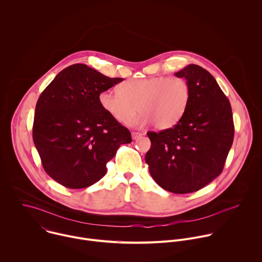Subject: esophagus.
<instances>
[{
    "label": "esophagus",
    "instance_id": "34e87169",
    "mask_svg": "<svg viewBox=\"0 0 262 262\" xmlns=\"http://www.w3.org/2000/svg\"><path fill=\"white\" fill-rule=\"evenodd\" d=\"M144 134H142V133H138V132H133L132 133V138L134 139V140H137V139H139L140 137H142Z\"/></svg>",
    "mask_w": 262,
    "mask_h": 262
}]
</instances>
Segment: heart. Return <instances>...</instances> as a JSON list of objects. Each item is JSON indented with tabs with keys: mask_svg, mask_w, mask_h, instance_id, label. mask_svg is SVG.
Returning a JSON list of instances; mask_svg holds the SVG:
<instances>
[{
	"mask_svg": "<svg viewBox=\"0 0 262 262\" xmlns=\"http://www.w3.org/2000/svg\"><path fill=\"white\" fill-rule=\"evenodd\" d=\"M190 97V86L184 78L152 77L125 81L118 86V92L103 91L99 103L120 123H128L139 106L142 113L134 124L154 123L158 129H167L184 116Z\"/></svg>",
	"mask_w": 262,
	"mask_h": 262,
	"instance_id": "1",
	"label": "heart"
}]
</instances>
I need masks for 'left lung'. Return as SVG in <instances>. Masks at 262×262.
I'll return each mask as SVG.
<instances>
[{
	"instance_id": "obj_1",
	"label": "left lung",
	"mask_w": 262,
	"mask_h": 262,
	"mask_svg": "<svg viewBox=\"0 0 262 262\" xmlns=\"http://www.w3.org/2000/svg\"><path fill=\"white\" fill-rule=\"evenodd\" d=\"M175 76L190 86V102L171 128L147 133L151 148L145 155L153 180L164 190L185 194L200 190L218 177L234 135L228 99L215 78L198 64Z\"/></svg>"
}]
</instances>
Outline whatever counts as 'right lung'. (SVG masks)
<instances>
[{
	"mask_svg": "<svg viewBox=\"0 0 262 262\" xmlns=\"http://www.w3.org/2000/svg\"><path fill=\"white\" fill-rule=\"evenodd\" d=\"M121 81L76 63L59 72L41 94L33 140L45 171L62 186L80 189L97 183L119 146L132 142L129 130L99 103L101 92Z\"/></svg>",
	"mask_w": 262,
	"mask_h": 262,
	"instance_id": "1",
	"label": "right lung"
}]
</instances>
